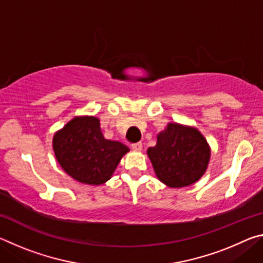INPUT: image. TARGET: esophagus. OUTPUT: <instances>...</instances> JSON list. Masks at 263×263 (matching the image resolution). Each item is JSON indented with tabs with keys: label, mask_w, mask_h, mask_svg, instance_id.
Wrapping results in <instances>:
<instances>
[{
	"label": "esophagus",
	"mask_w": 263,
	"mask_h": 263,
	"mask_svg": "<svg viewBox=\"0 0 263 263\" xmlns=\"http://www.w3.org/2000/svg\"><path fill=\"white\" fill-rule=\"evenodd\" d=\"M131 147L133 151H137V152H139V151L142 149V144L141 142H136V144H132Z\"/></svg>",
	"instance_id": "esophagus-1"
}]
</instances>
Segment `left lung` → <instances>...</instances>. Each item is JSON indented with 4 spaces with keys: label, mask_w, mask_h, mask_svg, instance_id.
Instances as JSON below:
<instances>
[{
    "label": "left lung",
    "mask_w": 263,
    "mask_h": 263,
    "mask_svg": "<svg viewBox=\"0 0 263 263\" xmlns=\"http://www.w3.org/2000/svg\"><path fill=\"white\" fill-rule=\"evenodd\" d=\"M158 179L171 188L195 183L205 173L210 148L197 128L171 123L147 149Z\"/></svg>",
    "instance_id": "obj_1"
}]
</instances>
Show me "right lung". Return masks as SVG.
<instances>
[{
	"label": "right lung",
	"instance_id": "obj_1",
	"mask_svg": "<svg viewBox=\"0 0 263 263\" xmlns=\"http://www.w3.org/2000/svg\"><path fill=\"white\" fill-rule=\"evenodd\" d=\"M62 169L74 180L99 185L108 181L128 147L104 139L96 117H75L53 138Z\"/></svg>",
	"mask_w": 263,
	"mask_h": 263
}]
</instances>
